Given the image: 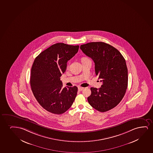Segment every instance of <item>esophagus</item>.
<instances>
[{"label": "esophagus", "instance_id": "obj_1", "mask_svg": "<svg viewBox=\"0 0 153 153\" xmlns=\"http://www.w3.org/2000/svg\"><path fill=\"white\" fill-rule=\"evenodd\" d=\"M78 90L79 91H82L83 89H84V88L83 87H78Z\"/></svg>", "mask_w": 153, "mask_h": 153}]
</instances>
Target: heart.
<instances>
[{
  "mask_svg": "<svg viewBox=\"0 0 153 153\" xmlns=\"http://www.w3.org/2000/svg\"><path fill=\"white\" fill-rule=\"evenodd\" d=\"M86 59H88L87 58H83L82 59V60H86Z\"/></svg>",
  "mask_w": 153,
  "mask_h": 153,
  "instance_id": "b5f03b06",
  "label": "heart"
}]
</instances>
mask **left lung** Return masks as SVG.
<instances>
[{
  "label": "left lung",
  "mask_w": 153,
  "mask_h": 153,
  "mask_svg": "<svg viewBox=\"0 0 153 153\" xmlns=\"http://www.w3.org/2000/svg\"><path fill=\"white\" fill-rule=\"evenodd\" d=\"M80 48L94 62L95 74L102 82L99 89L90 88L88 102L98 111H108L116 106L125 94L128 81L125 59L118 50L103 42H89Z\"/></svg>",
  "instance_id": "1"
}]
</instances>
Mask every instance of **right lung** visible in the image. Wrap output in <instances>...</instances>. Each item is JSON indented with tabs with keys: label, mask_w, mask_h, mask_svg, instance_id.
I'll list each match as a JSON object with an SVG mask.
<instances>
[{
	"label": "right lung",
	"mask_w": 153,
	"mask_h": 153,
	"mask_svg": "<svg viewBox=\"0 0 153 153\" xmlns=\"http://www.w3.org/2000/svg\"><path fill=\"white\" fill-rule=\"evenodd\" d=\"M79 47L64 43L54 44L41 52L33 64L30 78L32 92L40 105L51 113H65L75 99L77 87H62L60 77Z\"/></svg>",
	"instance_id": "1"
}]
</instances>
